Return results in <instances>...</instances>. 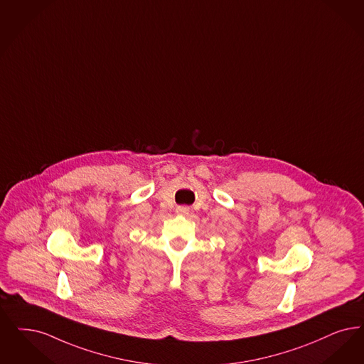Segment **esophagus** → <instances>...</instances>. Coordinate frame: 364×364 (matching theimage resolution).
I'll use <instances>...</instances> for the list:
<instances>
[{
	"label": "esophagus",
	"instance_id": "1",
	"mask_svg": "<svg viewBox=\"0 0 364 364\" xmlns=\"http://www.w3.org/2000/svg\"><path fill=\"white\" fill-rule=\"evenodd\" d=\"M189 213L188 207H184V205H180V207H177L176 208V214H178V215H187Z\"/></svg>",
	"mask_w": 364,
	"mask_h": 364
}]
</instances>
